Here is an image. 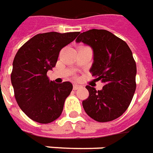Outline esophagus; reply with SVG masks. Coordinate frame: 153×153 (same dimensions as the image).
<instances>
[{"label":"esophagus","mask_w":153,"mask_h":153,"mask_svg":"<svg viewBox=\"0 0 153 153\" xmlns=\"http://www.w3.org/2000/svg\"><path fill=\"white\" fill-rule=\"evenodd\" d=\"M82 88V86L79 85V84H77V83H74L73 85L74 90H77V89H79V88Z\"/></svg>","instance_id":"esophagus-1"}]
</instances>
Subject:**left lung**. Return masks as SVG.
Returning a JSON list of instances; mask_svg holds the SVG:
<instances>
[{"mask_svg":"<svg viewBox=\"0 0 153 153\" xmlns=\"http://www.w3.org/2000/svg\"><path fill=\"white\" fill-rule=\"evenodd\" d=\"M93 50L90 71L104 83L101 90L87 86L89 97L82 107L89 117L100 123L119 117L127 109L134 97L136 64L125 41L106 30L92 29L76 39Z\"/></svg>","mask_w":153,"mask_h":153,"instance_id":"8db88e82","label":"left lung"}]
</instances>
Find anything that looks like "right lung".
I'll use <instances>...</instances> for the list:
<instances>
[{"label":"right lung","instance_id":"obj_1","mask_svg":"<svg viewBox=\"0 0 153 153\" xmlns=\"http://www.w3.org/2000/svg\"><path fill=\"white\" fill-rule=\"evenodd\" d=\"M79 32L38 34L17 52L13 62L11 82L18 105L25 114L39 123H50L58 118L73 85L56 83L47 72L56 65L62 48Z\"/></svg>","mask_w":153,"mask_h":153}]
</instances>
